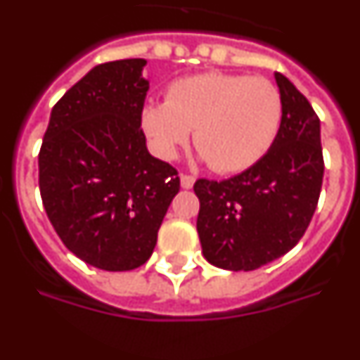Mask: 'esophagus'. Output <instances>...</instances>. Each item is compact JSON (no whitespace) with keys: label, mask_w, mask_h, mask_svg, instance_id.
<instances>
[{"label":"esophagus","mask_w":360,"mask_h":360,"mask_svg":"<svg viewBox=\"0 0 360 360\" xmlns=\"http://www.w3.org/2000/svg\"><path fill=\"white\" fill-rule=\"evenodd\" d=\"M195 176H191V174H182L180 176V186L184 187V189H191V187L195 186Z\"/></svg>","instance_id":"esophagus-1"}]
</instances>
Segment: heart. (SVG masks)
<instances>
[{
  "instance_id": "1",
  "label": "heart",
  "mask_w": 360,
  "mask_h": 360,
  "mask_svg": "<svg viewBox=\"0 0 360 360\" xmlns=\"http://www.w3.org/2000/svg\"><path fill=\"white\" fill-rule=\"evenodd\" d=\"M283 115L281 91L266 79L205 72L171 82L165 101L142 108L141 124L160 157L173 158L195 129L203 160L218 173H238L272 149Z\"/></svg>"
}]
</instances>
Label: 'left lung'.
Returning <instances> with one entry per match:
<instances>
[{
  "mask_svg": "<svg viewBox=\"0 0 360 360\" xmlns=\"http://www.w3.org/2000/svg\"><path fill=\"white\" fill-rule=\"evenodd\" d=\"M285 115L274 146L236 176L200 178L196 219L203 257L225 270H256L294 249L303 238L323 186L321 122L283 73H274Z\"/></svg>",
  "mask_w": 360,
  "mask_h": 360,
  "instance_id": "left-lung-1",
  "label": "left lung"
}]
</instances>
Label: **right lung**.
<instances>
[{
    "mask_svg": "<svg viewBox=\"0 0 360 360\" xmlns=\"http://www.w3.org/2000/svg\"><path fill=\"white\" fill-rule=\"evenodd\" d=\"M146 59L98 65L52 108L39 151V191L50 224L88 265H144L180 189L176 169L148 151L141 129Z\"/></svg>",
    "mask_w": 360,
    "mask_h": 360,
    "instance_id": "add662e5",
    "label": "right lung"
}]
</instances>
